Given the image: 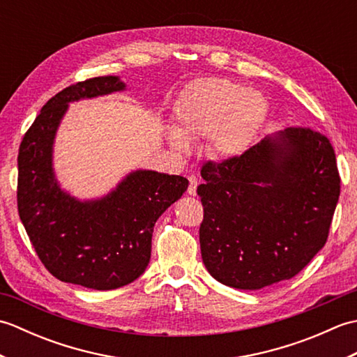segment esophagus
Masks as SVG:
<instances>
[{"mask_svg":"<svg viewBox=\"0 0 357 357\" xmlns=\"http://www.w3.org/2000/svg\"><path fill=\"white\" fill-rule=\"evenodd\" d=\"M196 188H198V178H196L195 174H190V176H188V188H187L188 195L196 196Z\"/></svg>","mask_w":357,"mask_h":357,"instance_id":"1","label":"esophagus"}]
</instances>
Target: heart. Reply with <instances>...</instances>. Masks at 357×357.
<instances>
[{
  "label": "heart",
  "instance_id": "heart-1",
  "mask_svg": "<svg viewBox=\"0 0 357 357\" xmlns=\"http://www.w3.org/2000/svg\"><path fill=\"white\" fill-rule=\"evenodd\" d=\"M267 107L262 98L225 78L201 79L187 90L176 109V130L169 139L176 150H188V139L208 136L216 158L241 155L262 127Z\"/></svg>",
  "mask_w": 357,
  "mask_h": 357
}]
</instances>
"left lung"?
<instances>
[{
	"instance_id": "8db88e82",
	"label": "left lung",
	"mask_w": 357,
	"mask_h": 357,
	"mask_svg": "<svg viewBox=\"0 0 357 357\" xmlns=\"http://www.w3.org/2000/svg\"><path fill=\"white\" fill-rule=\"evenodd\" d=\"M201 176V255L221 284L259 290L291 279L327 242L340 176L330 139L313 128L204 162Z\"/></svg>"
}]
</instances>
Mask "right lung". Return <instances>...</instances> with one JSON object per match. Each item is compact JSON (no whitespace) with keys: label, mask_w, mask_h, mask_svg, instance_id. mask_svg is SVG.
<instances>
[{"label":"right lung","mask_w":357,"mask_h":357,"mask_svg":"<svg viewBox=\"0 0 357 357\" xmlns=\"http://www.w3.org/2000/svg\"><path fill=\"white\" fill-rule=\"evenodd\" d=\"M124 87L116 77L66 87L45 102L18 151V213L38 257L56 279L93 290H113L142 275L155 222L188 187L184 176L150 170L130 173L115 192L92 202L58 187L52 144L67 104Z\"/></svg>","instance_id":"add662e5"}]
</instances>
